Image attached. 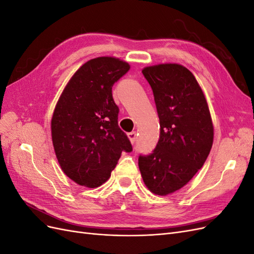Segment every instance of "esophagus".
<instances>
[{"label": "esophagus", "instance_id": "34e87169", "mask_svg": "<svg viewBox=\"0 0 254 254\" xmlns=\"http://www.w3.org/2000/svg\"><path fill=\"white\" fill-rule=\"evenodd\" d=\"M128 137H129V140H130V142H131L132 144L135 142V137H136V132L135 131H131V132H129L128 133Z\"/></svg>", "mask_w": 254, "mask_h": 254}]
</instances>
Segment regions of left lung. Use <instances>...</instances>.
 Masks as SVG:
<instances>
[{
	"label": "left lung",
	"mask_w": 254,
	"mask_h": 254,
	"mask_svg": "<svg viewBox=\"0 0 254 254\" xmlns=\"http://www.w3.org/2000/svg\"><path fill=\"white\" fill-rule=\"evenodd\" d=\"M142 73L155 97L160 136L151 153L139 156V167L149 190L165 196L186 186L202 167L214 129L203 92L187 67L165 64Z\"/></svg>",
	"instance_id": "left-lung-1"
}]
</instances>
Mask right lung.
Wrapping results in <instances>:
<instances>
[{
	"label": "right lung",
	"mask_w": 254,
	"mask_h": 254,
	"mask_svg": "<svg viewBox=\"0 0 254 254\" xmlns=\"http://www.w3.org/2000/svg\"><path fill=\"white\" fill-rule=\"evenodd\" d=\"M130 65L98 57L81 65L67 82L52 119V140L58 162L79 186L97 188L110 178L123 151H132L118 124L112 87Z\"/></svg>",
	"instance_id": "obj_1"
}]
</instances>
